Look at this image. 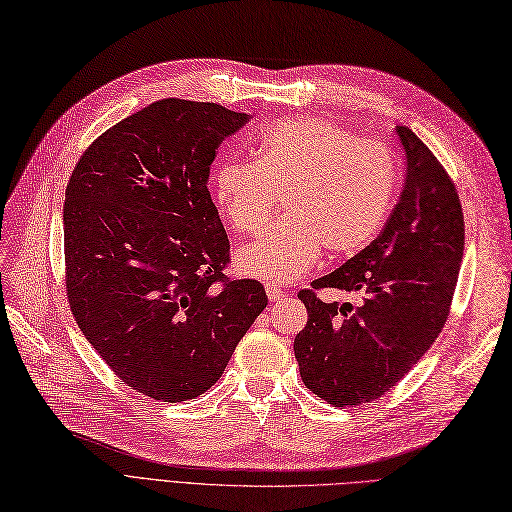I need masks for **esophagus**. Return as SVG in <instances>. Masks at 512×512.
I'll return each instance as SVG.
<instances>
[{
	"label": "esophagus",
	"mask_w": 512,
	"mask_h": 512,
	"mask_svg": "<svg viewBox=\"0 0 512 512\" xmlns=\"http://www.w3.org/2000/svg\"><path fill=\"white\" fill-rule=\"evenodd\" d=\"M266 293H268V300H270V302H278V300H283L285 295H287L283 289H278V287H268V289H266Z\"/></svg>",
	"instance_id": "esophagus-1"
}]
</instances>
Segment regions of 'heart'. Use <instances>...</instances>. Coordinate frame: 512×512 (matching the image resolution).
Instances as JSON below:
<instances>
[{
  "instance_id": "obj_1",
  "label": "heart",
  "mask_w": 512,
  "mask_h": 512,
  "mask_svg": "<svg viewBox=\"0 0 512 512\" xmlns=\"http://www.w3.org/2000/svg\"><path fill=\"white\" fill-rule=\"evenodd\" d=\"M387 148L357 142L321 117L285 119L261 134L257 159H225L212 174V200L234 232L255 236L276 197L285 219L236 255L242 274L283 285L315 266L323 246L349 257L381 232L395 195Z\"/></svg>"
}]
</instances>
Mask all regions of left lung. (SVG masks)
Returning <instances> with one entry per match:
<instances>
[{
	"instance_id": "1",
	"label": "left lung",
	"mask_w": 512,
	"mask_h": 512,
	"mask_svg": "<svg viewBox=\"0 0 512 512\" xmlns=\"http://www.w3.org/2000/svg\"><path fill=\"white\" fill-rule=\"evenodd\" d=\"M406 178L378 238L312 288L359 292L353 309L298 298L308 323L293 351L304 385L334 406L381 398L417 364L449 317L464 257V212L453 180L408 127H395Z\"/></svg>"
}]
</instances>
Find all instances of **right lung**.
<instances>
[{
	"label": "right lung",
	"instance_id": "obj_1",
	"mask_svg": "<svg viewBox=\"0 0 512 512\" xmlns=\"http://www.w3.org/2000/svg\"><path fill=\"white\" fill-rule=\"evenodd\" d=\"M246 121L219 104L155 102L97 138L65 189L72 315L148 398L208 391L268 304L257 280H225L229 240L208 191L217 148Z\"/></svg>",
	"mask_w": 512,
	"mask_h": 512
}]
</instances>
